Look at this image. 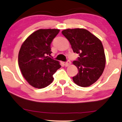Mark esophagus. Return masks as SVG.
Returning a JSON list of instances; mask_svg holds the SVG:
<instances>
[{
  "mask_svg": "<svg viewBox=\"0 0 122 122\" xmlns=\"http://www.w3.org/2000/svg\"><path fill=\"white\" fill-rule=\"evenodd\" d=\"M71 61H66L65 63H64V65H65L66 67H68V66L71 65Z\"/></svg>",
  "mask_w": 122,
  "mask_h": 122,
  "instance_id": "34e87169",
  "label": "esophagus"
}]
</instances>
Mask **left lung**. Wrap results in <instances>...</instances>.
Instances as JSON below:
<instances>
[{
    "mask_svg": "<svg viewBox=\"0 0 122 122\" xmlns=\"http://www.w3.org/2000/svg\"><path fill=\"white\" fill-rule=\"evenodd\" d=\"M70 42L73 52L79 54L73 64L79 72L73 77L80 86H89L102 74L106 64L102 43L95 36L85 29H67L61 31Z\"/></svg>",
    "mask_w": 122,
    "mask_h": 122,
    "instance_id": "obj_1",
    "label": "left lung"
}]
</instances>
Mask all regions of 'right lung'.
<instances>
[{
  "mask_svg": "<svg viewBox=\"0 0 122 122\" xmlns=\"http://www.w3.org/2000/svg\"><path fill=\"white\" fill-rule=\"evenodd\" d=\"M56 29H39L27 38L19 51L18 63L21 72L30 85L41 89L53 81V75L61 67L58 61L50 58L51 43L59 33Z\"/></svg>",
  "mask_w": 122,
  "mask_h": 122,
  "instance_id": "obj_1",
  "label": "right lung"
}]
</instances>
